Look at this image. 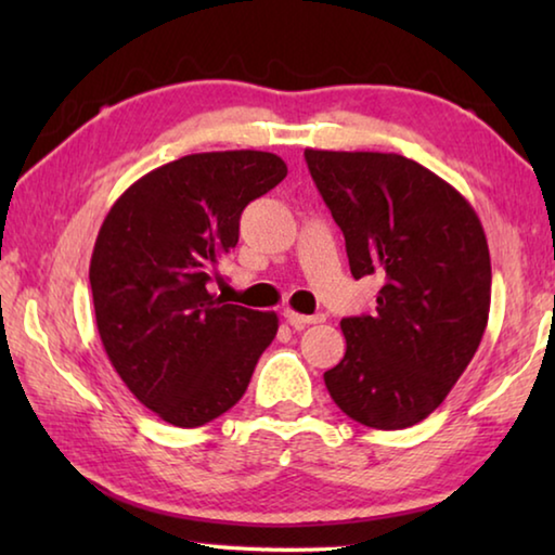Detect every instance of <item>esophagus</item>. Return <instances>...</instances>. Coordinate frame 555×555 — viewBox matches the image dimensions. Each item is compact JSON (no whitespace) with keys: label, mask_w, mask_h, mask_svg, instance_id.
Instances as JSON below:
<instances>
[{"label":"esophagus","mask_w":555,"mask_h":555,"mask_svg":"<svg viewBox=\"0 0 555 555\" xmlns=\"http://www.w3.org/2000/svg\"><path fill=\"white\" fill-rule=\"evenodd\" d=\"M284 318H286V323H288L291 327H296V331H304L306 325H313V323H323V321H325L323 313H318V315H304V313L291 311V308H286Z\"/></svg>","instance_id":"34e87169"}]
</instances>
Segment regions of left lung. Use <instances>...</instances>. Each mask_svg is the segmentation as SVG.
Masks as SVG:
<instances>
[{
    "label": "left lung",
    "mask_w": 555,
    "mask_h": 555,
    "mask_svg": "<svg viewBox=\"0 0 555 555\" xmlns=\"http://www.w3.org/2000/svg\"><path fill=\"white\" fill-rule=\"evenodd\" d=\"M306 164L345 234L354 279L379 274L377 313L343 318L345 357L323 374L352 421L399 430L434 413L473 360L492 298L482 222L453 185L379 152Z\"/></svg>",
    "instance_id": "8db88e82"
}]
</instances>
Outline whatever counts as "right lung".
<instances>
[{
	"mask_svg": "<svg viewBox=\"0 0 555 555\" xmlns=\"http://www.w3.org/2000/svg\"><path fill=\"white\" fill-rule=\"evenodd\" d=\"M286 173L269 152L191 154L131 183L102 222L90 259L100 340L166 424L195 428L230 411L274 340V311L224 304L208 284L240 240L242 210Z\"/></svg>",
	"mask_w": 555,
	"mask_h": 555,
	"instance_id": "obj_1",
	"label": "right lung"
}]
</instances>
